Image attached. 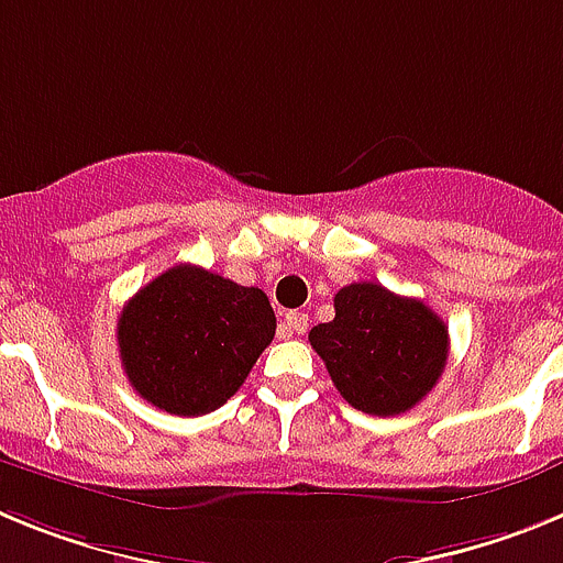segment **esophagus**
<instances>
[{
    "label": "esophagus",
    "instance_id": "obj_1",
    "mask_svg": "<svg viewBox=\"0 0 563 563\" xmlns=\"http://www.w3.org/2000/svg\"><path fill=\"white\" fill-rule=\"evenodd\" d=\"M307 332V316L305 312H287L285 321L278 324V335L290 338V335H301Z\"/></svg>",
    "mask_w": 563,
    "mask_h": 563
}]
</instances>
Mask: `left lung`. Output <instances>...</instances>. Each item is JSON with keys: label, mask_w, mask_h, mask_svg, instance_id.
Listing matches in <instances>:
<instances>
[{"label": "left lung", "mask_w": 563, "mask_h": 563, "mask_svg": "<svg viewBox=\"0 0 563 563\" xmlns=\"http://www.w3.org/2000/svg\"><path fill=\"white\" fill-rule=\"evenodd\" d=\"M310 343L343 400L375 417L415 409L449 361L445 321L375 282L338 290L335 318L312 327Z\"/></svg>", "instance_id": "obj_1"}]
</instances>
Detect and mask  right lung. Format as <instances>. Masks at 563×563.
<instances>
[{
    "instance_id": "1",
    "label": "right lung",
    "mask_w": 563,
    "mask_h": 563,
    "mask_svg": "<svg viewBox=\"0 0 563 563\" xmlns=\"http://www.w3.org/2000/svg\"><path fill=\"white\" fill-rule=\"evenodd\" d=\"M273 335L276 316L265 292L197 265L152 278L118 318L132 389L177 417L208 415L231 400Z\"/></svg>"
}]
</instances>
